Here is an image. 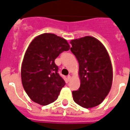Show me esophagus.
Instances as JSON below:
<instances>
[{
    "label": "esophagus",
    "instance_id": "1",
    "mask_svg": "<svg viewBox=\"0 0 130 130\" xmlns=\"http://www.w3.org/2000/svg\"><path fill=\"white\" fill-rule=\"evenodd\" d=\"M70 80H71V76H70V75H69V76H67V81L69 82Z\"/></svg>",
    "mask_w": 130,
    "mask_h": 130
}]
</instances>
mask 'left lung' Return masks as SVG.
<instances>
[{
    "label": "left lung",
    "instance_id": "8db88e82",
    "mask_svg": "<svg viewBox=\"0 0 130 130\" xmlns=\"http://www.w3.org/2000/svg\"><path fill=\"white\" fill-rule=\"evenodd\" d=\"M71 51L79 63L80 87L72 91L74 102L85 108L100 104L112 87V67L106 49L95 37L70 41Z\"/></svg>",
    "mask_w": 130,
    "mask_h": 130
}]
</instances>
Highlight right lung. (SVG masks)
<instances>
[{
  "label": "right lung",
  "instance_id": "obj_1",
  "mask_svg": "<svg viewBox=\"0 0 130 130\" xmlns=\"http://www.w3.org/2000/svg\"><path fill=\"white\" fill-rule=\"evenodd\" d=\"M69 48L67 40L52 33L40 35L30 43L22 65L21 78L26 93L33 102L45 106L57 100L65 83L54 60Z\"/></svg>",
  "mask_w": 130,
  "mask_h": 130
}]
</instances>
